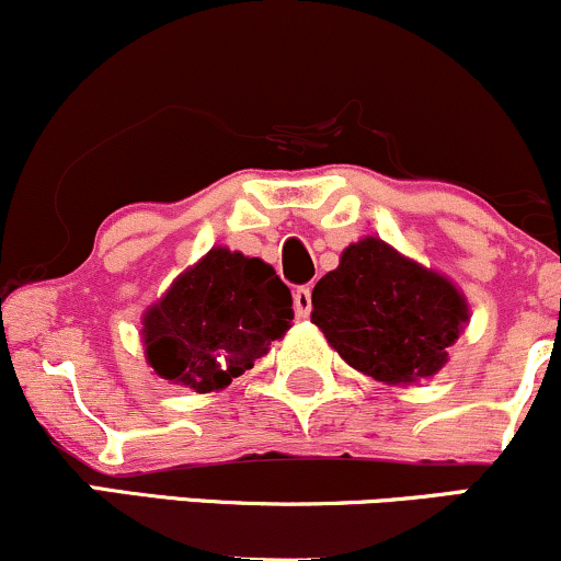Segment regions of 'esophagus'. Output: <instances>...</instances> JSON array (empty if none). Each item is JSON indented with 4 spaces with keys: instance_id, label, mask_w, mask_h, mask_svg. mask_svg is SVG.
I'll return each instance as SVG.
<instances>
[{
    "instance_id": "1",
    "label": "esophagus",
    "mask_w": 561,
    "mask_h": 561,
    "mask_svg": "<svg viewBox=\"0 0 561 561\" xmlns=\"http://www.w3.org/2000/svg\"><path fill=\"white\" fill-rule=\"evenodd\" d=\"M293 306H295V317L306 319L311 313V287H298L293 295Z\"/></svg>"
}]
</instances>
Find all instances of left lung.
Segmentation results:
<instances>
[{"label":"left lung","instance_id":"left-lung-1","mask_svg":"<svg viewBox=\"0 0 561 561\" xmlns=\"http://www.w3.org/2000/svg\"><path fill=\"white\" fill-rule=\"evenodd\" d=\"M311 321L345 364L385 385L433 377L469 321L465 295L443 274L379 237L347 244L317 282Z\"/></svg>","mask_w":561,"mask_h":561}]
</instances>
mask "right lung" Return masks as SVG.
<instances>
[{
    "instance_id": "1",
    "label": "right lung",
    "mask_w": 561,
    "mask_h": 561,
    "mask_svg": "<svg viewBox=\"0 0 561 561\" xmlns=\"http://www.w3.org/2000/svg\"><path fill=\"white\" fill-rule=\"evenodd\" d=\"M293 321V295L268 263L214 248L141 317L145 358L160 379L214 392L253 369Z\"/></svg>"
}]
</instances>
